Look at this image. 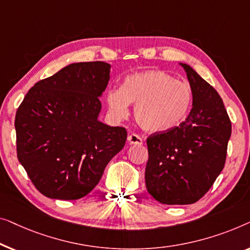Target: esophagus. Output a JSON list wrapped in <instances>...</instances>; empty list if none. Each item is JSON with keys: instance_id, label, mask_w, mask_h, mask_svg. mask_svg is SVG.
Here are the masks:
<instances>
[{"instance_id": "esophagus-1", "label": "esophagus", "mask_w": 250, "mask_h": 250, "mask_svg": "<svg viewBox=\"0 0 250 250\" xmlns=\"http://www.w3.org/2000/svg\"><path fill=\"white\" fill-rule=\"evenodd\" d=\"M128 142L131 144V145H142L143 144V138L136 133H131V135L128 136Z\"/></svg>"}]
</instances>
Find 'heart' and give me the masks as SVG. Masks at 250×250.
I'll list each match as a JSON object with an SVG mask.
<instances>
[{
    "instance_id": "1",
    "label": "heart",
    "mask_w": 250,
    "mask_h": 250,
    "mask_svg": "<svg viewBox=\"0 0 250 250\" xmlns=\"http://www.w3.org/2000/svg\"><path fill=\"white\" fill-rule=\"evenodd\" d=\"M191 102L190 86L162 70L133 73L124 80L120 89L106 93L112 117L125 118L129 104H135L136 122L149 132H165L178 126L187 118Z\"/></svg>"
}]
</instances>
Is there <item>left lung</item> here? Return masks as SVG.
I'll return each mask as SVG.
<instances>
[{
  "label": "left lung",
  "instance_id": "1",
  "mask_svg": "<svg viewBox=\"0 0 250 250\" xmlns=\"http://www.w3.org/2000/svg\"><path fill=\"white\" fill-rule=\"evenodd\" d=\"M192 90L187 119L168 131L147 138V191L165 205L194 204L223 170L231 121L217 91L190 65L179 63Z\"/></svg>",
  "mask_w": 250,
  "mask_h": 250
}]
</instances>
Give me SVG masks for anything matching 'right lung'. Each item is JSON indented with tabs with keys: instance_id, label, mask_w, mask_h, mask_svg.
I'll return each mask as SVG.
<instances>
[{
	"instance_id": "right-lung-1",
	"label": "right lung",
	"mask_w": 250,
	"mask_h": 250,
	"mask_svg": "<svg viewBox=\"0 0 250 250\" xmlns=\"http://www.w3.org/2000/svg\"><path fill=\"white\" fill-rule=\"evenodd\" d=\"M111 65L72 63L36 83L16 114L17 155L37 190L75 200L93 190L126 130L98 120Z\"/></svg>"
}]
</instances>
